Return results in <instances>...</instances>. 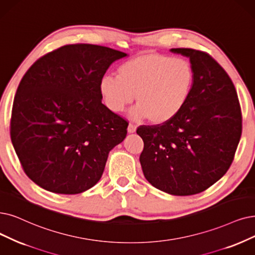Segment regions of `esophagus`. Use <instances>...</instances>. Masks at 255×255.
I'll return each mask as SVG.
<instances>
[{
    "mask_svg": "<svg viewBox=\"0 0 255 255\" xmlns=\"http://www.w3.org/2000/svg\"><path fill=\"white\" fill-rule=\"evenodd\" d=\"M136 129H137V127H136L135 125H131V124H129V125H128V131L129 134H131V133H135Z\"/></svg>",
    "mask_w": 255,
    "mask_h": 255,
    "instance_id": "1",
    "label": "esophagus"
}]
</instances>
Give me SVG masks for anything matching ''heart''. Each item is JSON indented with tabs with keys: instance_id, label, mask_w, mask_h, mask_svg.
<instances>
[{
	"instance_id": "b5f03b06",
	"label": "heart",
	"mask_w": 255,
	"mask_h": 255,
	"mask_svg": "<svg viewBox=\"0 0 255 255\" xmlns=\"http://www.w3.org/2000/svg\"><path fill=\"white\" fill-rule=\"evenodd\" d=\"M195 73L186 59L147 53L121 64L117 76L99 80V93L106 106L119 113L135 99L130 111L135 120L146 119L164 125L176 118L190 97Z\"/></svg>"
}]
</instances>
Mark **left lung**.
Instances as JSON below:
<instances>
[{"mask_svg":"<svg viewBox=\"0 0 255 255\" xmlns=\"http://www.w3.org/2000/svg\"><path fill=\"white\" fill-rule=\"evenodd\" d=\"M170 52L189 58L195 73L190 97L164 125L141 126L140 164L150 184L172 196L206 190L230 167L242 134L236 88L209 54L188 48Z\"/></svg>","mask_w":255,"mask_h":255,"instance_id":"1","label":"left lung"}]
</instances>
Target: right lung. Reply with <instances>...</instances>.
Instances as JSON below:
<instances>
[{
  "label": "right lung",
  "instance_id": "1",
  "mask_svg": "<svg viewBox=\"0 0 255 255\" xmlns=\"http://www.w3.org/2000/svg\"><path fill=\"white\" fill-rule=\"evenodd\" d=\"M128 54L104 46L60 47L29 68L16 90L10 136L26 175L62 195L93 187L128 124L103 105L99 80Z\"/></svg>",
  "mask_w": 255,
  "mask_h": 255
}]
</instances>
